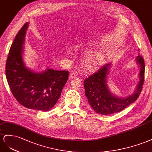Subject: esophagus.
I'll return each mask as SVG.
<instances>
[{
	"mask_svg": "<svg viewBox=\"0 0 152 152\" xmlns=\"http://www.w3.org/2000/svg\"><path fill=\"white\" fill-rule=\"evenodd\" d=\"M77 76V72H72L70 74V75H69V78L72 79V78H74V77H76Z\"/></svg>",
	"mask_w": 152,
	"mask_h": 152,
	"instance_id": "obj_1",
	"label": "esophagus"
}]
</instances>
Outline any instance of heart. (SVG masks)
I'll return each instance as SVG.
<instances>
[{"label": "heart", "instance_id": "obj_1", "mask_svg": "<svg viewBox=\"0 0 152 152\" xmlns=\"http://www.w3.org/2000/svg\"><path fill=\"white\" fill-rule=\"evenodd\" d=\"M74 50L78 51L82 49L81 45H76L74 46ZM101 60V55L99 51H94L88 52L84 55L82 58L81 63L83 67L87 71H92L96 68Z\"/></svg>", "mask_w": 152, "mask_h": 152}]
</instances>
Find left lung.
<instances>
[{
    "label": "left lung",
    "instance_id": "obj_1",
    "mask_svg": "<svg viewBox=\"0 0 152 152\" xmlns=\"http://www.w3.org/2000/svg\"><path fill=\"white\" fill-rule=\"evenodd\" d=\"M136 63L140 67L139 82L134 92L126 97H122L113 94L107 85L108 75L111 63L106 64L93 75L86 78L84 81L85 95L89 104L97 113L108 115L124 110L136 101L140 95L145 76V62L141 56L136 58Z\"/></svg>",
    "mask_w": 152,
    "mask_h": 152
}]
</instances>
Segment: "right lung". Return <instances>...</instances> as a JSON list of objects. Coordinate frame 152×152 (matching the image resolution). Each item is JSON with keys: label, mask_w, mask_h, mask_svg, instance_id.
Here are the masks:
<instances>
[{"label": "right lung", "mask_w": 152, "mask_h": 152, "mask_svg": "<svg viewBox=\"0 0 152 152\" xmlns=\"http://www.w3.org/2000/svg\"><path fill=\"white\" fill-rule=\"evenodd\" d=\"M29 23L16 34L10 48L6 66V75L13 96L21 105L34 110L52 109L61 95L69 72L46 68L34 72L28 69L23 58L25 39Z\"/></svg>", "instance_id": "obj_1"}]
</instances>
